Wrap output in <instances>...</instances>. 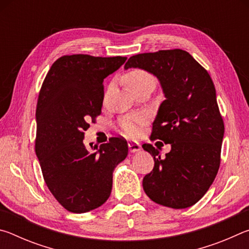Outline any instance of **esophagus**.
Instances as JSON below:
<instances>
[{
	"mask_svg": "<svg viewBox=\"0 0 249 249\" xmlns=\"http://www.w3.org/2000/svg\"><path fill=\"white\" fill-rule=\"evenodd\" d=\"M127 144H128V149H129V151H132V153L141 150V148H142L141 145L135 141H128Z\"/></svg>",
	"mask_w": 249,
	"mask_h": 249,
	"instance_id": "esophagus-1",
	"label": "esophagus"
}]
</instances>
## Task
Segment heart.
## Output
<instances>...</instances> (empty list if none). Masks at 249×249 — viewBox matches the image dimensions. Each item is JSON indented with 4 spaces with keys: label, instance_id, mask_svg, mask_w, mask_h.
Listing matches in <instances>:
<instances>
[{
    "label": "heart",
    "instance_id": "b5f03b06",
    "mask_svg": "<svg viewBox=\"0 0 249 249\" xmlns=\"http://www.w3.org/2000/svg\"><path fill=\"white\" fill-rule=\"evenodd\" d=\"M125 81L130 90L145 83H154V78L149 72L142 69H132L125 74ZM145 121L144 115L127 116L119 123L120 130L126 136H136L140 133V125Z\"/></svg>",
    "mask_w": 249,
    "mask_h": 249
}]
</instances>
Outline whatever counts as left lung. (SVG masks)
<instances>
[{"mask_svg": "<svg viewBox=\"0 0 249 249\" xmlns=\"http://www.w3.org/2000/svg\"><path fill=\"white\" fill-rule=\"evenodd\" d=\"M141 68L159 79L166 100L160 104L151 136L171 144L166 157L151 144L142 148L154 157V169L142 179L146 195L172 209L196 204L217 175L224 121L210 74L182 49L138 53L125 69Z\"/></svg>", "mask_w": 249, "mask_h": 249, "instance_id": "obj_1", "label": "left lung"}]
</instances>
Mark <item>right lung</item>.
<instances>
[{
	"instance_id": "1",
	"label": "right lung",
	"mask_w": 249,
	"mask_h": 249,
	"mask_svg": "<svg viewBox=\"0 0 249 249\" xmlns=\"http://www.w3.org/2000/svg\"><path fill=\"white\" fill-rule=\"evenodd\" d=\"M126 57L66 54L50 67L41 84L36 108L35 151L49 191L72 213L102 205L112 191L113 170L128 146L123 137L107 144L84 145V132L101 114L103 80Z\"/></svg>"
}]
</instances>
